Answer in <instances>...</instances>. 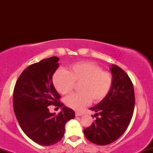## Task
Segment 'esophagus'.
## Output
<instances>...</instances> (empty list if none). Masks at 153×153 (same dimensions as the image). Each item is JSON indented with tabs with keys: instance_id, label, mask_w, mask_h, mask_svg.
Wrapping results in <instances>:
<instances>
[{
	"instance_id": "34e87169",
	"label": "esophagus",
	"mask_w": 153,
	"mask_h": 153,
	"mask_svg": "<svg viewBox=\"0 0 153 153\" xmlns=\"http://www.w3.org/2000/svg\"><path fill=\"white\" fill-rule=\"evenodd\" d=\"M82 113H81V112H78V111L75 112V116H76V117H79V116H82Z\"/></svg>"
}]
</instances>
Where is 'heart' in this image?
<instances>
[{"label":"heart","instance_id":"b5f03b06","mask_svg":"<svg viewBox=\"0 0 153 153\" xmlns=\"http://www.w3.org/2000/svg\"><path fill=\"white\" fill-rule=\"evenodd\" d=\"M52 81L61 94H69L75 83H80L78 90L80 92L72 94L64 99L67 106L78 111L90 104L91 100L99 102L104 99L111 88L113 76L94 62H81L71 65L68 71H56Z\"/></svg>","mask_w":153,"mask_h":153}]
</instances>
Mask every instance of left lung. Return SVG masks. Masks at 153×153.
Wrapping results in <instances>:
<instances>
[{"label": "left lung", "instance_id": "obj_1", "mask_svg": "<svg viewBox=\"0 0 153 153\" xmlns=\"http://www.w3.org/2000/svg\"><path fill=\"white\" fill-rule=\"evenodd\" d=\"M109 70L113 76L111 88L104 99L89 108L96 112L94 116L97 117L91 127L83 130L88 140L99 145L114 143L124 134L135 104L134 87L128 75L116 65Z\"/></svg>", "mask_w": 153, "mask_h": 153}]
</instances>
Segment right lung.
Wrapping results in <instances>:
<instances>
[{"mask_svg": "<svg viewBox=\"0 0 153 153\" xmlns=\"http://www.w3.org/2000/svg\"><path fill=\"white\" fill-rule=\"evenodd\" d=\"M59 58L51 57L31 65L20 75L13 91V110L19 125L34 143L50 146L58 143L65 133V126L75 118V111L59 101L52 75L59 67ZM54 105L61 111L50 113Z\"/></svg>", "mask_w": 153, "mask_h": 153, "instance_id": "add662e5", "label": "right lung"}]
</instances>
